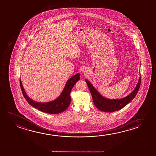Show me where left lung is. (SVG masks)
<instances>
[{
    "instance_id": "obj_1",
    "label": "left lung",
    "mask_w": 156,
    "mask_h": 156,
    "mask_svg": "<svg viewBox=\"0 0 156 156\" xmlns=\"http://www.w3.org/2000/svg\"><path fill=\"white\" fill-rule=\"evenodd\" d=\"M85 82L92 95L93 102L96 107L102 112H112L125 107L135 97L140 87L141 77L139 78L137 85L132 92L127 97L120 100H109L105 98L94 89L89 81L85 79Z\"/></svg>"
}]
</instances>
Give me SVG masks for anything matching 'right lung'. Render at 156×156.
Returning a JSON list of instances; mask_svg holds the SVG:
<instances>
[{"label":"right lung","instance_id":"add662e5","mask_svg":"<svg viewBox=\"0 0 156 156\" xmlns=\"http://www.w3.org/2000/svg\"><path fill=\"white\" fill-rule=\"evenodd\" d=\"M79 73L75 75L69 79L67 82L65 87L62 92V94L60 95L57 99L51 101V102L38 103L34 101L27 95L23 86L21 83V79L20 80L21 90L23 94V96L25 98L26 101L29 105L32 107L35 108L42 112L49 113V114H59L62 112L69 107L71 103V96L70 92L74 84L77 83L79 79Z\"/></svg>","mask_w":156,"mask_h":156}]
</instances>
